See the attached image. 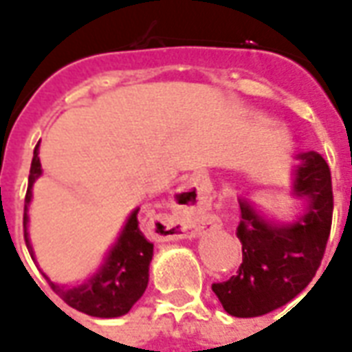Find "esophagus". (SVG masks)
<instances>
[{
    "label": "esophagus",
    "mask_w": 352,
    "mask_h": 352,
    "mask_svg": "<svg viewBox=\"0 0 352 352\" xmlns=\"http://www.w3.org/2000/svg\"><path fill=\"white\" fill-rule=\"evenodd\" d=\"M179 204L173 207L171 221L166 226L164 239H184V237H196L199 232L217 226L213 217L206 211V201L201 198V192L194 183L184 184L181 188Z\"/></svg>",
    "instance_id": "34e87169"
}]
</instances>
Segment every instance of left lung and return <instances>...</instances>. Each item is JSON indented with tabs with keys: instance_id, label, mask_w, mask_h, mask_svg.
<instances>
[{
	"instance_id": "left-lung-1",
	"label": "left lung",
	"mask_w": 352,
	"mask_h": 352,
	"mask_svg": "<svg viewBox=\"0 0 352 352\" xmlns=\"http://www.w3.org/2000/svg\"><path fill=\"white\" fill-rule=\"evenodd\" d=\"M298 160L292 196L305 207L294 221H270L249 199H239L243 262L228 280L213 283V292L232 317H260L294 300L324 256L333 211L330 168L315 151L298 154Z\"/></svg>"
}]
</instances>
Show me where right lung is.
<instances>
[{
  "mask_svg": "<svg viewBox=\"0 0 352 352\" xmlns=\"http://www.w3.org/2000/svg\"><path fill=\"white\" fill-rule=\"evenodd\" d=\"M41 162H39V143L34 148V160L30 168L28 192L24 199V239L32 258L34 249L28 237V207L32 201V186L41 177ZM138 209H133L124 224L120 236L105 256V262L92 277L77 287L58 285L45 275L50 288L64 300L69 307L87 313L90 317L113 318L122 317L133 307V303L145 292L148 285V265L153 260L154 245L145 237L139 228Z\"/></svg>",
  "mask_w": 352,
  "mask_h": 352,
  "instance_id": "right-lung-1",
  "label": "right lung"
}]
</instances>
